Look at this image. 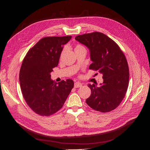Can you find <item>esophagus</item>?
I'll return each instance as SVG.
<instances>
[{
  "mask_svg": "<svg viewBox=\"0 0 150 150\" xmlns=\"http://www.w3.org/2000/svg\"><path fill=\"white\" fill-rule=\"evenodd\" d=\"M82 86H83V84L79 83V82H76V83H74V88H80Z\"/></svg>",
  "mask_w": 150,
  "mask_h": 150,
  "instance_id": "34e87169",
  "label": "esophagus"
}]
</instances>
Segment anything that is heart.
Returning <instances> with one entry per match:
<instances>
[{"label": "heart", "instance_id": "heart-1", "mask_svg": "<svg viewBox=\"0 0 150 150\" xmlns=\"http://www.w3.org/2000/svg\"><path fill=\"white\" fill-rule=\"evenodd\" d=\"M81 48H84L83 46H81V45H77L76 46V48H75V49H81Z\"/></svg>", "mask_w": 150, "mask_h": 150}]
</instances>
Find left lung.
I'll return each mask as SVG.
<instances>
[{"label":"left lung","mask_w":150,"mask_h":150,"mask_svg":"<svg viewBox=\"0 0 150 150\" xmlns=\"http://www.w3.org/2000/svg\"><path fill=\"white\" fill-rule=\"evenodd\" d=\"M75 39L87 47L93 63L89 69L103 74V83L88 84L91 94L86 100L101 112L115 110L122 101L129 84V67L124 53L114 40L98 32L77 35Z\"/></svg>","instance_id":"left-lung-1"}]
</instances>
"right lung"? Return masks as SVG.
I'll use <instances>...</instances> for the list:
<instances>
[{
    "label": "right lung",
    "instance_id": "1",
    "mask_svg": "<svg viewBox=\"0 0 150 150\" xmlns=\"http://www.w3.org/2000/svg\"><path fill=\"white\" fill-rule=\"evenodd\" d=\"M71 38H44L29 49L22 61L19 73L22 93L28 105L39 115L48 116L59 110L74 87L72 79L56 83L51 78L64 45Z\"/></svg>",
    "mask_w": 150,
    "mask_h": 150
}]
</instances>
